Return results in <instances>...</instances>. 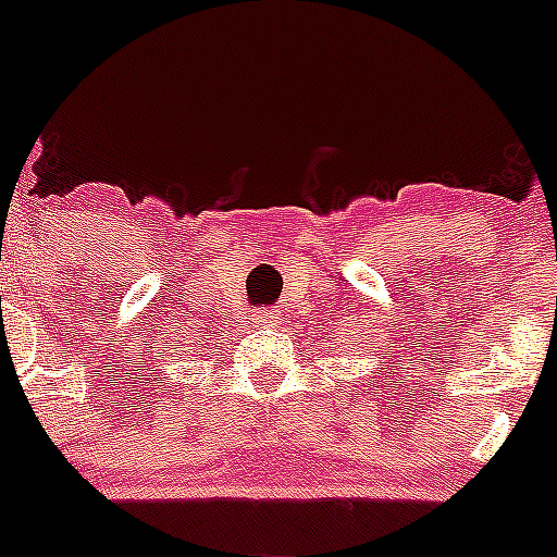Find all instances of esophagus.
I'll list each match as a JSON object with an SVG mask.
<instances>
[{"label":"esophagus","mask_w":557,"mask_h":557,"mask_svg":"<svg viewBox=\"0 0 557 557\" xmlns=\"http://www.w3.org/2000/svg\"><path fill=\"white\" fill-rule=\"evenodd\" d=\"M256 321L259 323H273V312L270 309H256Z\"/></svg>","instance_id":"34e87169"}]
</instances>
